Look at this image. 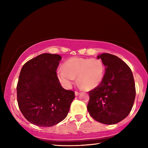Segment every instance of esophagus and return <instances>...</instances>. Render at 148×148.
<instances>
[{
    "instance_id": "1",
    "label": "esophagus",
    "mask_w": 148,
    "mask_h": 148,
    "mask_svg": "<svg viewBox=\"0 0 148 148\" xmlns=\"http://www.w3.org/2000/svg\"><path fill=\"white\" fill-rule=\"evenodd\" d=\"M79 94V92H77V91H75V95H76V96H77V95H78Z\"/></svg>"
}]
</instances>
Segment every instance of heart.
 Listing matches in <instances>:
<instances>
[{
	"label": "heart",
	"mask_w": 148,
	"mask_h": 148,
	"mask_svg": "<svg viewBox=\"0 0 148 148\" xmlns=\"http://www.w3.org/2000/svg\"><path fill=\"white\" fill-rule=\"evenodd\" d=\"M57 75L60 82L66 88H71L77 77L82 87L91 90L101 83L104 75V65L97 58L72 57L64 62L63 69L57 70Z\"/></svg>",
	"instance_id": "obj_1"
}]
</instances>
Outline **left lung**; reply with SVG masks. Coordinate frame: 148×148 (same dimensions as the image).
<instances>
[{
    "mask_svg": "<svg viewBox=\"0 0 148 148\" xmlns=\"http://www.w3.org/2000/svg\"><path fill=\"white\" fill-rule=\"evenodd\" d=\"M106 66L101 83L89 91L87 110L95 120L113 125L124 119L133 106L136 88L132 71L121 59L102 53L97 57Z\"/></svg>",
    "mask_w": 148,
    "mask_h": 148,
    "instance_id": "1",
    "label": "left lung"
}]
</instances>
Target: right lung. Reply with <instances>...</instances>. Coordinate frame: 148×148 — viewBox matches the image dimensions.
<instances>
[{"instance_id": "add662e5", "label": "right lung", "mask_w": 148, "mask_h": 148, "mask_svg": "<svg viewBox=\"0 0 148 148\" xmlns=\"http://www.w3.org/2000/svg\"><path fill=\"white\" fill-rule=\"evenodd\" d=\"M57 54L42 53L22 67L17 85L20 111L32 124L52 127L67 116L75 94L61 86L56 71L61 60Z\"/></svg>"}]
</instances>
